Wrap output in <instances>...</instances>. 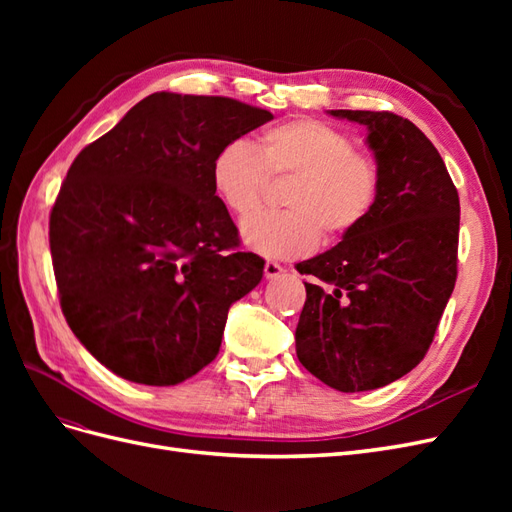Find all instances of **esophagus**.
I'll return each instance as SVG.
<instances>
[{"mask_svg": "<svg viewBox=\"0 0 512 512\" xmlns=\"http://www.w3.org/2000/svg\"><path fill=\"white\" fill-rule=\"evenodd\" d=\"M282 273H284V267L280 265V262H275V260L265 262V277H267V280H275V277H280Z\"/></svg>", "mask_w": 512, "mask_h": 512, "instance_id": "1", "label": "esophagus"}]
</instances>
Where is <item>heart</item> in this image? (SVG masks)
<instances>
[{
	"instance_id": "heart-1",
	"label": "heart",
	"mask_w": 512,
	"mask_h": 512,
	"mask_svg": "<svg viewBox=\"0 0 512 512\" xmlns=\"http://www.w3.org/2000/svg\"><path fill=\"white\" fill-rule=\"evenodd\" d=\"M271 179L290 177L282 211L252 215L241 228L247 247L269 258H301L322 241H339L359 230L380 196V168L354 141L327 121L290 119L256 136L220 147L211 162V183L237 218H247Z\"/></svg>"
}]
</instances>
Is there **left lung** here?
<instances>
[{"mask_svg": "<svg viewBox=\"0 0 512 512\" xmlns=\"http://www.w3.org/2000/svg\"><path fill=\"white\" fill-rule=\"evenodd\" d=\"M363 123L380 168L367 222L299 262L314 275L297 324L301 365L342 393L380 389L427 354L457 280L459 194L412 121L389 111H331Z\"/></svg>", "mask_w": 512, "mask_h": 512, "instance_id": "1", "label": "left lung"}]
</instances>
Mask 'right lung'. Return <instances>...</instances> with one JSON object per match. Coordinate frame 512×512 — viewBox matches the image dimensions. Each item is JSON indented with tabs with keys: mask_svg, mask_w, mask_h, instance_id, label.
Masks as SVG:
<instances>
[{
	"mask_svg": "<svg viewBox=\"0 0 512 512\" xmlns=\"http://www.w3.org/2000/svg\"><path fill=\"white\" fill-rule=\"evenodd\" d=\"M271 119L232 98L160 91L72 162L49 220L59 303L113 374L170 386L218 356L228 309L265 260L239 252L211 162Z\"/></svg>",
	"mask_w": 512,
	"mask_h": 512,
	"instance_id": "obj_1",
	"label": "right lung"
}]
</instances>
